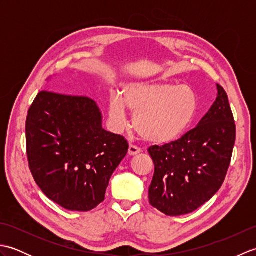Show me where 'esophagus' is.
<instances>
[{
  "mask_svg": "<svg viewBox=\"0 0 256 256\" xmlns=\"http://www.w3.org/2000/svg\"><path fill=\"white\" fill-rule=\"evenodd\" d=\"M140 153V150L138 148H136V146L134 145H130L128 146V156H135Z\"/></svg>",
  "mask_w": 256,
  "mask_h": 256,
  "instance_id": "obj_1",
  "label": "esophagus"
}]
</instances>
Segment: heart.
<instances>
[{"mask_svg": "<svg viewBox=\"0 0 256 256\" xmlns=\"http://www.w3.org/2000/svg\"><path fill=\"white\" fill-rule=\"evenodd\" d=\"M126 110L134 114L133 125L146 142L165 145L175 142L192 126L199 110L194 88L168 81H132L122 86L121 96L108 102V118L116 131L128 126Z\"/></svg>", "mask_w": 256, "mask_h": 256, "instance_id": "heart-1", "label": "heart"}]
</instances>
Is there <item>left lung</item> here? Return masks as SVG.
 Listing matches in <instances>:
<instances>
[{
  "instance_id": "8db88e82",
  "label": "left lung",
  "mask_w": 256,
  "mask_h": 256,
  "mask_svg": "<svg viewBox=\"0 0 256 256\" xmlns=\"http://www.w3.org/2000/svg\"><path fill=\"white\" fill-rule=\"evenodd\" d=\"M209 111L176 142L152 146L155 172L150 204L166 216H182L210 200L224 182L236 143V124L224 89L216 84Z\"/></svg>"
}]
</instances>
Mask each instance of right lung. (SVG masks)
Listing matches in <instances>:
<instances>
[{
  "label": "right lung",
  "instance_id": "obj_1",
  "mask_svg": "<svg viewBox=\"0 0 256 256\" xmlns=\"http://www.w3.org/2000/svg\"><path fill=\"white\" fill-rule=\"evenodd\" d=\"M26 150L38 187L62 208L90 211L104 200L128 144L102 128L96 103L42 91L26 118Z\"/></svg>",
  "mask_w": 256,
  "mask_h": 256
}]
</instances>
